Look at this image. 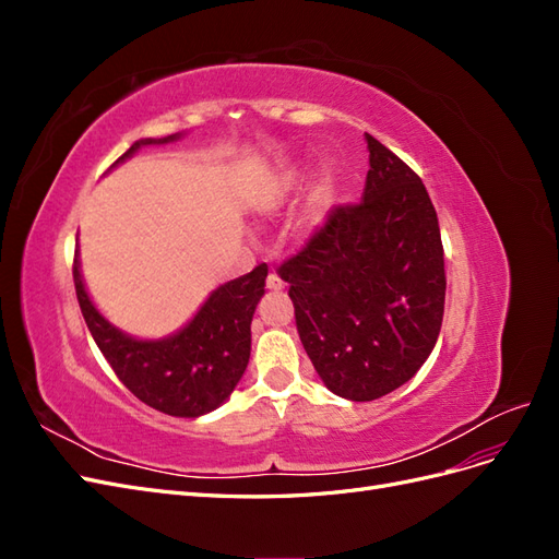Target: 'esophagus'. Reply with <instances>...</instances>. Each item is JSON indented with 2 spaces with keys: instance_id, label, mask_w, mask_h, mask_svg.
<instances>
[{
  "instance_id": "1",
  "label": "esophagus",
  "mask_w": 559,
  "mask_h": 559,
  "mask_svg": "<svg viewBox=\"0 0 559 559\" xmlns=\"http://www.w3.org/2000/svg\"><path fill=\"white\" fill-rule=\"evenodd\" d=\"M265 286H267L270 292H282L284 289V282L275 273H270L267 280H265Z\"/></svg>"
}]
</instances>
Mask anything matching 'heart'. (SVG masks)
Returning a JSON list of instances; mask_svg holds the SVG:
<instances>
[{"label": "heart", "instance_id": "obj_1", "mask_svg": "<svg viewBox=\"0 0 559 559\" xmlns=\"http://www.w3.org/2000/svg\"><path fill=\"white\" fill-rule=\"evenodd\" d=\"M302 179H306V167H302V165L284 167V170H280L277 175L270 177V181L265 183L263 202L267 207H282L284 202L298 191V186L302 183ZM333 200H335V179H333L331 173H324L314 186L308 212L302 214V218H300V228L306 233L317 230L321 226V222H324V214L331 210Z\"/></svg>", "mask_w": 559, "mask_h": 559}]
</instances>
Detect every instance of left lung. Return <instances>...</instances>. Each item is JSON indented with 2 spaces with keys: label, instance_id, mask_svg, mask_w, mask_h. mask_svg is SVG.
Instances as JSON below:
<instances>
[{
  "label": "left lung",
  "instance_id": "1",
  "mask_svg": "<svg viewBox=\"0 0 559 559\" xmlns=\"http://www.w3.org/2000/svg\"><path fill=\"white\" fill-rule=\"evenodd\" d=\"M359 205L335 207L280 265L300 343L329 392L373 401L408 382L443 324L445 263L421 179L366 132Z\"/></svg>",
  "mask_w": 559,
  "mask_h": 559
}]
</instances>
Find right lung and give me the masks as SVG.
Segmentation results:
<instances>
[{
	"instance_id": "obj_1",
	"label": "right lung",
	"mask_w": 559,
	"mask_h": 559,
	"mask_svg": "<svg viewBox=\"0 0 559 559\" xmlns=\"http://www.w3.org/2000/svg\"><path fill=\"white\" fill-rule=\"evenodd\" d=\"M181 132L160 140H138L114 163H126L148 144L177 142ZM267 265L214 289L189 324L158 341H144L116 329L95 308L83 284L79 251L74 259L76 298L93 341L130 392L173 417H200L216 411L242 380L251 352V319L265 294Z\"/></svg>"
}]
</instances>
